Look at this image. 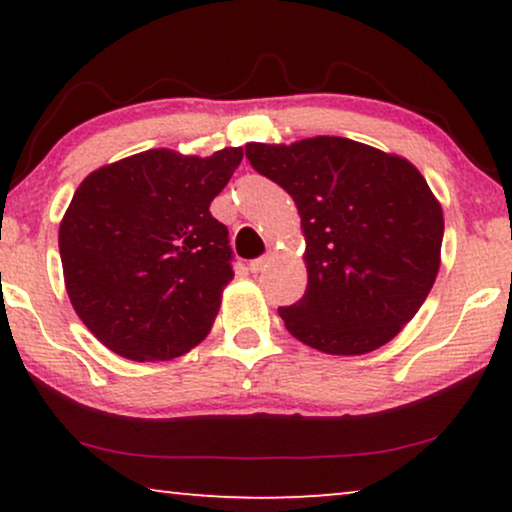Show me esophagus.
Returning a JSON list of instances; mask_svg holds the SVG:
<instances>
[{"mask_svg": "<svg viewBox=\"0 0 512 512\" xmlns=\"http://www.w3.org/2000/svg\"><path fill=\"white\" fill-rule=\"evenodd\" d=\"M270 261H272V256H263V258H256V261H251L249 263V270L254 272V275H258V272H263L265 268H268L270 265Z\"/></svg>", "mask_w": 512, "mask_h": 512, "instance_id": "34e87169", "label": "esophagus"}]
</instances>
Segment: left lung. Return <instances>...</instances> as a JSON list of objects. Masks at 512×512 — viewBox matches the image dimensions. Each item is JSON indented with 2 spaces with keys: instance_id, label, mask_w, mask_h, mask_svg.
Returning <instances> with one entry per match:
<instances>
[{
  "instance_id": "left-lung-1",
  "label": "left lung",
  "mask_w": 512,
  "mask_h": 512,
  "mask_svg": "<svg viewBox=\"0 0 512 512\" xmlns=\"http://www.w3.org/2000/svg\"><path fill=\"white\" fill-rule=\"evenodd\" d=\"M251 167L296 202L305 296L279 307L312 349L359 356L415 317L440 268L443 207L410 160L345 137L244 146Z\"/></svg>"
}]
</instances>
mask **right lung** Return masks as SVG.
<instances>
[{
	"instance_id": "1",
	"label": "right lung",
	"mask_w": 512,
	"mask_h": 512,
	"mask_svg": "<svg viewBox=\"0 0 512 512\" xmlns=\"http://www.w3.org/2000/svg\"><path fill=\"white\" fill-rule=\"evenodd\" d=\"M242 146L135 153L90 172L60 221L65 289L88 331L130 361H170L207 338L233 279L209 205Z\"/></svg>"
}]
</instances>
